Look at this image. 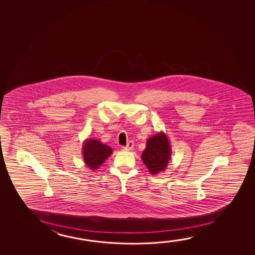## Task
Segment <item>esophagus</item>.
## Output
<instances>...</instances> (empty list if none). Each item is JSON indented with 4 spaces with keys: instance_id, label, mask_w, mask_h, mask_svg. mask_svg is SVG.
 <instances>
[{
    "instance_id": "esophagus-1",
    "label": "esophagus",
    "mask_w": 255,
    "mask_h": 255,
    "mask_svg": "<svg viewBox=\"0 0 255 255\" xmlns=\"http://www.w3.org/2000/svg\"><path fill=\"white\" fill-rule=\"evenodd\" d=\"M134 147V143L132 141H129V143H127V145L126 147H124V149L126 150H131Z\"/></svg>"
}]
</instances>
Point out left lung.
Segmentation results:
<instances>
[{"label":"left lung","instance_id":"left-lung-1","mask_svg":"<svg viewBox=\"0 0 255 255\" xmlns=\"http://www.w3.org/2000/svg\"><path fill=\"white\" fill-rule=\"evenodd\" d=\"M171 144L163 131L148 138L146 147L141 155V159L150 174L157 175L164 171L171 159Z\"/></svg>","mask_w":255,"mask_h":255}]
</instances>
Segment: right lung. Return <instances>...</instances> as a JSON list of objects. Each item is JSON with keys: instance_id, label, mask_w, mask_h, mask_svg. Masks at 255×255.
<instances>
[{"instance_id": "right-lung-1", "label": "right lung", "mask_w": 255, "mask_h": 255, "mask_svg": "<svg viewBox=\"0 0 255 255\" xmlns=\"http://www.w3.org/2000/svg\"><path fill=\"white\" fill-rule=\"evenodd\" d=\"M112 148L98 139L88 138L83 144L84 164L92 171H96L112 155Z\"/></svg>"}]
</instances>
